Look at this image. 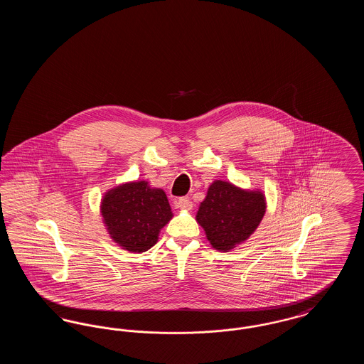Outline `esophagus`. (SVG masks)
<instances>
[{"label":"esophagus","instance_id":"esophagus-1","mask_svg":"<svg viewBox=\"0 0 364 364\" xmlns=\"http://www.w3.org/2000/svg\"><path fill=\"white\" fill-rule=\"evenodd\" d=\"M176 208H181V210H191L192 208V202L190 200V198H180L176 200Z\"/></svg>","mask_w":364,"mask_h":364}]
</instances>
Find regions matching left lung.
<instances>
[{"label":"left lung","instance_id":"obj_1","mask_svg":"<svg viewBox=\"0 0 364 364\" xmlns=\"http://www.w3.org/2000/svg\"><path fill=\"white\" fill-rule=\"evenodd\" d=\"M264 211L266 200L260 191L242 190L215 180L199 206L196 221L213 248L228 252L255 232Z\"/></svg>","mask_w":364,"mask_h":364}]
</instances>
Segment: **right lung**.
<instances>
[{"label": "right lung", "instance_id": "right-lung-1", "mask_svg": "<svg viewBox=\"0 0 364 364\" xmlns=\"http://www.w3.org/2000/svg\"><path fill=\"white\" fill-rule=\"evenodd\" d=\"M101 214L114 242L138 254L158 242L159 230L173 217L166 193L151 188L147 181L125 183L107 191Z\"/></svg>", "mask_w": 364, "mask_h": 364}]
</instances>
